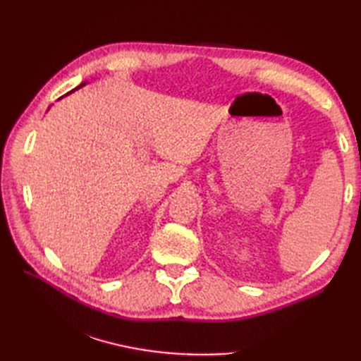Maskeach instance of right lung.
<instances>
[{
  "mask_svg": "<svg viewBox=\"0 0 361 361\" xmlns=\"http://www.w3.org/2000/svg\"><path fill=\"white\" fill-rule=\"evenodd\" d=\"M83 85H85V83H82V85H80V87H83ZM78 88H79V87H78Z\"/></svg>",
  "mask_w": 361,
  "mask_h": 361,
  "instance_id": "add662e5",
  "label": "right lung"
}]
</instances>
